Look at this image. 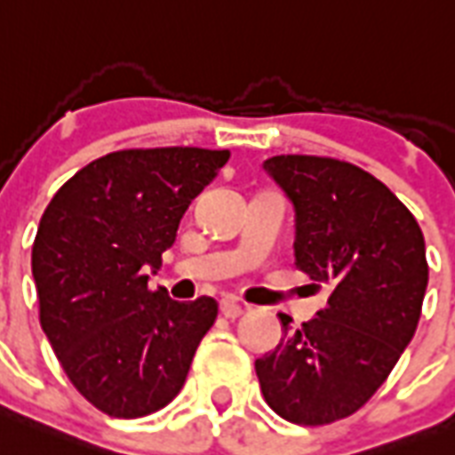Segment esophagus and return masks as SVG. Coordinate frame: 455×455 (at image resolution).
I'll return each mask as SVG.
<instances>
[{"label":"esophagus","instance_id":"34e87169","mask_svg":"<svg viewBox=\"0 0 455 455\" xmlns=\"http://www.w3.org/2000/svg\"><path fill=\"white\" fill-rule=\"evenodd\" d=\"M220 313H223L225 318L235 320L244 313V308H242L235 299H223V301H220Z\"/></svg>","mask_w":455,"mask_h":455}]
</instances>
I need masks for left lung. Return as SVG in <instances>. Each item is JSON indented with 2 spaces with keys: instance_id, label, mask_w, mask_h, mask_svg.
I'll list each match as a JSON object with an SVG mask.
<instances>
[{
  "instance_id": "obj_1",
  "label": "left lung",
  "mask_w": 455,
  "mask_h": 455,
  "mask_svg": "<svg viewBox=\"0 0 455 455\" xmlns=\"http://www.w3.org/2000/svg\"><path fill=\"white\" fill-rule=\"evenodd\" d=\"M270 178L294 206V266L330 290L315 318L256 361L280 418L330 425L368 403L411 344L427 290L425 237L413 213L371 172L325 156H273Z\"/></svg>"
}]
</instances>
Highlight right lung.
<instances>
[{"label":"right lung","instance_id":"right-lung-1","mask_svg":"<svg viewBox=\"0 0 455 455\" xmlns=\"http://www.w3.org/2000/svg\"><path fill=\"white\" fill-rule=\"evenodd\" d=\"M230 151L125 149L87 164L42 213L33 244L40 323L77 392L114 418H142L180 394L216 323L211 297L180 304L149 275L180 218Z\"/></svg>","mask_w":455,"mask_h":455}]
</instances>
